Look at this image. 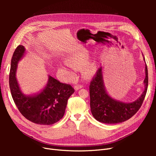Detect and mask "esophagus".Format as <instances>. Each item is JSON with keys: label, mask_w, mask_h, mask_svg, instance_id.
Wrapping results in <instances>:
<instances>
[{"label": "esophagus", "mask_w": 156, "mask_h": 156, "mask_svg": "<svg viewBox=\"0 0 156 156\" xmlns=\"http://www.w3.org/2000/svg\"><path fill=\"white\" fill-rule=\"evenodd\" d=\"M83 84H76V85H75V87H74L75 89L76 90H79V89H80V88H83Z\"/></svg>", "instance_id": "esophagus-1"}]
</instances>
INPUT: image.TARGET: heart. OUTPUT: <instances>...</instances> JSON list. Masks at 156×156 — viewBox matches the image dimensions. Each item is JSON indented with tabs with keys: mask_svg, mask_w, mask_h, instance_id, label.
I'll return each mask as SVG.
<instances>
[{
	"mask_svg": "<svg viewBox=\"0 0 156 156\" xmlns=\"http://www.w3.org/2000/svg\"><path fill=\"white\" fill-rule=\"evenodd\" d=\"M67 60H68V64L72 66H81V65H83L84 63V62H85V60H84L83 58L77 55L69 56L67 58ZM70 65H68L69 68H73L72 66ZM94 71V67L90 65H88L84 68V73L86 75H87V76H89V75H91L93 73ZM69 75L70 78H72L73 77V73L72 72L69 73Z\"/></svg>",
	"mask_w": 156,
	"mask_h": 156,
	"instance_id": "1",
	"label": "heart"
}]
</instances>
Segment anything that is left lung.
<instances>
[{
  "mask_svg": "<svg viewBox=\"0 0 156 156\" xmlns=\"http://www.w3.org/2000/svg\"><path fill=\"white\" fill-rule=\"evenodd\" d=\"M101 68H99L89 86L90 109L93 116L105 124H117L126 121L133 116L142 105L147 92L148 76L146 64L145 89L140 97L131 103H124L111 98L108 95L103 84Z\"/></svg>",
  "mask_w": 156,
  "mask_h": 156,
  "instance_id": "left-lung-1",
  "label": "left lung"
}]
</instances>
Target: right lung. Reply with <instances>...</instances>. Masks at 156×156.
<instances>
[{
    "instance_id": "1",
    "label": "right lung",
    "mask_w": 156,
    "mask_h": 156,
    "mask_svg": "<svg viewBox=\"0 0 156 156\" xmlns=\"http://www.w3.org/2000/svg\"><path fill=\"white\" fill-rule=\"evenodd\" d=\"M22 45L17 47L11 60L9 84L14 103L21 115L33 123L51 125L64 116L68 98L75 92L68 84L60 83L49 76L48 83L39 94L34 96L23 94L16 77L17 63L25 53Z\"/></svg>"
}]
</instances>
